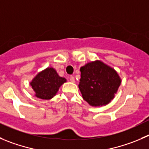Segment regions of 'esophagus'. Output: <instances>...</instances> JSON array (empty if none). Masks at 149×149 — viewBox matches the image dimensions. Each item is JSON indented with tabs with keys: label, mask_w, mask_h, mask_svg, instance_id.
<instances>
[{
	"label": "esophagus",
	"mask_w": 149,
	"mask_h": 149,
	"mask_svg": "<svg viewBox=\"0 0 149 149\" xmlns=\"http://www.w3.org/2000/svg\"><path fill=\"white\" fill-rule=\"evenodd\" d=\"M70 81L72 82V83H74V82H75V79H74V77L73 76H71L70 77Z\"/></svg>",
	"instance_id": "obj_1"
}]
</instances>
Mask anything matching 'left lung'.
I'll return each instance as SVG.
<instances>
[{
	"label": "left lung",
	"mask_w": 149,
	"mask_h": 149,
	"mask_svg": "<svg viewBox=\"0 0 149 149\" xmlns=\"http://www.w3.org/2000/svg\"><path fill=\"white\" fill-rule=\"evenodd\" d=\"M80 72L78 86L83 100L94 107L110 102L121 83L116 71L97 60L82 66Z\"/></svg>",
	"instance_id": "left-lung-1"
}]
</instances>
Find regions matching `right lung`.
I'll return each mask as SVG.
<instances>
[{"instance_id": "right-lung-1", "label": "right lung", "mask_w": 149, "mask_h": 149, "mask_svg": "<svg viewBox=\"0 0 149 149\" xmlns=\"http://www.w3.org/2000/svg\"><path fill=\"white\" fill-rule=\"evenodd\" d=\"M66 82V79L60 77L56 69L48 67L38 73L30 85L37 98L50 100L56 94L59 88Z\"/></svg>"}]
</instances>
